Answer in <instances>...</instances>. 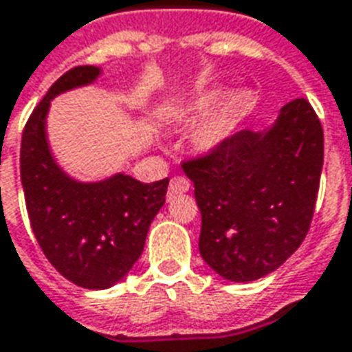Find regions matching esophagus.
Segmentation results:
<instances>
[{"label":"esophagus","mask_w":352,"mask_h":352,"mask_svg":"<svg viewBox=\"0 0 352 352\" xmlns=\"http://www.w3.org/2000/svg\"><path fill=\"white\" fill-rule=\"evenodd\" d=\"M189 191V180L184 178V176H174L170 180V186H168V199H172L174 195H180V193H186Z\"/></svg>","instance_id":"34e87169"}]
</instances>
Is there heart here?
<instances>
[{"instance_id":"b5f03b06","label":"heart","mask_w":352,"mask_h":352,"mask_svg":"<svg viewBox=\"0 0 352 352\" xmlns=\"http://www.w3.org/2000/svg\"><path fill=\"white\" fill-rule=\"evenodd\" d=\"M218 92H208L203 94L189 104L188 116L193 119L203 117L208 113V109L216 104L218 100ZM241 109H243V100L239 96H231L226 102H221L218 108L212 111L208 119L204 121L201 131H199V142L203 148H216L223 142L228 140L229 136L235 131L239 117H241Z\"/></svg>"}]
</instances>
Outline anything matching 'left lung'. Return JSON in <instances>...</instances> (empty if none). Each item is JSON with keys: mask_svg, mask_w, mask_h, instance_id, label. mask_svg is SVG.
Wrapping results in <instances>:
<instances>
[{"mask_svg": "<svg viewBox=\"0 0 352 352\" xmlns=\"http://www.w3.org/2000/svg\"><path fill=\"white\" fill-rule=\"evenodd\" d=\"M322 163V124L305 98L283 106L269 131L244 129L182 161L203 218V260L233 283L280 267L307 235Z\"/></svg>", "mask_w": 352, "mask_h": 352, "instance_id": "1", "label": "left lung"}]
</instances>
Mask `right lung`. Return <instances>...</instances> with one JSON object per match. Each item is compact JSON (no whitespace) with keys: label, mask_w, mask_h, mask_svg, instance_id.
<instances>
[{"label":"right lung","mask_w":352,"mask_h":352,"mask_svg":"<svg viewBox=\"0 0 352 352\" xmlns=\"http://www.w3.org/2000/svg\"><path fill=\"white\" fill-rule=\"evenodd\" d=\"M98 74L94 66H77L56 79L32 111L21 144V180L37 243L62 276L91 290L109 288L131 271L168 188V178L142 184L124 174L79 184L52 161L45 138L49 104Z\"/></svg>","instance_id":"right-lung-1"}]
</instances>
